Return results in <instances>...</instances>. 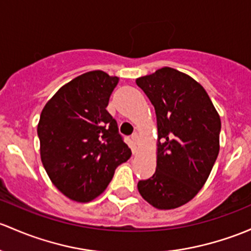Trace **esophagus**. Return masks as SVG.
<instances>
[{"mask_svg":"<svg viewBox=\"0 0 251 251\" xmlns=\"http://www.w3.org/2000/svg\"><path fill=\"white\" fill-rule=\"evenodd\" d=\"M131 138H132V141L134 142V144H138V142H139V136H138V133L137 132H134L132 136H131Z\"/></svg>","mask_w":251,"mask_h":251,"instance_id":"obj_1","label":"esophagus"}]
</instances>
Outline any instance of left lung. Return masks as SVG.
I'll return each mask as SVG.
<instances>
[{
    "instance_id": "1",
    "label": "left lung",
    "mask_w": 251,
    "mask_h": 251,
    "mask_svg": "<svg viewBox=\"0 0 251 251\" xmlns=\"http://www.w3.org/2000/svg\"><path fill=\"white\" fill-rule=\"evenodd\" d=\"M156 113V171L139 180V194L157 209L191 201L218 157L221 121L203 86L171 67L137 78Z\"/></svg>"
}]
</instances>
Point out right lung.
Wrapping results in <instances>:
<instances>
[{
  "label": "right lung",
  "instance_id": "add662e5",
  "mask_svg": "<svg viewBox=\"0 0 251 251\" xmlns=\"http://www.w3.org/2000/svg\"><path fill=\"white\" fill-rule=\"evenodd\" d=\"M118 77L91 71L57 90L41 113V160L51 183L75 202H90L107 189L115 168L131 157L107 112Z\"/></svg>",
  "mask_w": 251,
  "mask_h": 251
}]
</instances>
